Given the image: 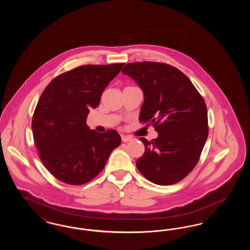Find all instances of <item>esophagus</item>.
Wrapping results in <instances>:
<instances>
[{
  "label": "esophagus",
  "mask_w": 250,
  "mask_h": 250,
  "mask_svg": "<svg viewBox=\"0 0 250 250\" xmlns=\"http://www.w3.org/2000/svg\"><path fill=\"white\" fill-rule=\"evenodd\" d=\"M132 141V138H131L130 136H122V142H124V143H127V142H130Z\"/></svg>",
  "instance_id": "1"
}]
</instances>
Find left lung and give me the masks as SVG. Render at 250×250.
I'll return each mask as SVG.
<instances>
[{
    "mask_svg": "<svg viewBox=\"0 0 250 250\" xmlns=\"http://www.w3.org/2000/svg\"><path fill=\"white\" fill-rule=\"evenodd\" d=\"M123 74L143 90L140 121L158 133L148 142L136 166L150 182L168 186L180 182L197 165L208 137L207 107L190 80L177 68L162 62L127 63Z\"/></svg>",
    "mask_w": 250,
    "mask_h": 250,
    "instance_id": "left-lung-1",
    "label": "left lung"
}]
</instances>
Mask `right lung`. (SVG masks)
I'll return each instance as SVG.
<instances>
[{
    "label": "right lung",
    "mask_w": 250,
    "mask_h": 250,
    "mask_svg": "<svg viewBox=\"0 0 250 250\" xmlns=\"http://www.w3.org/2000/svg\"><path fill=\"white\" fill-rule=\"evenodd\" d=\"M124 65H82L56 77L40 96L32 121L34 140L42 163L61 182L80 186L91 181L119 146L116 131L91 130L86 119Z\"/></svg>",
    "instance_id": "right-lung-1"
}]
</instances>
